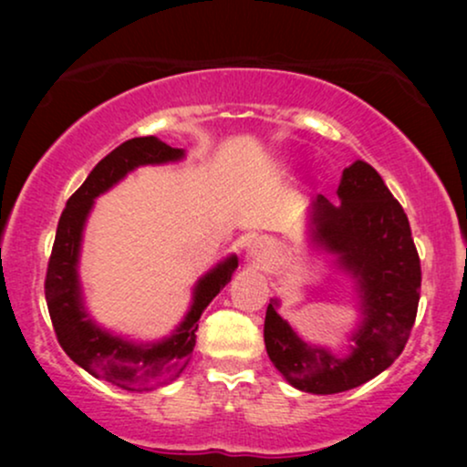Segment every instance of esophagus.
<instances>
[{
    "label": "esophagus",
    "mask_w": 467,
    "mask_h": 467,
    "mask_svg": "<svg viewBox=\"0 0 467 467\" xmlns=\"http://www.w3.org/2000/svg\"><path fill=\"white\" fill-rule=\"evenodd\" d=\"M248 259H251L254 265H265L267 261L272 259L270 240H265V238L253 240L251 246H248Z\"/></svg>",
    "instance_id": "esophagus-1"
}]
</instances>
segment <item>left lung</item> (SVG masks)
Instances as JSON below:
<instances>
[{"instance_id":"left-lung-1","label":"left lung","mask_w":467,"mask_h":467,"mask_svg":"<svg viewBox=\"0 0 467 467\" xmlns=\"http://www.w3.org/2000/svg\"><path fill=\"white\" fill-rule=\"evenodd\" d=\"M337 197L340 203L315 197L310 240L355 278L361 321L350 336V353L337 357L302 340L278 315V299L267 306L264 325L267 357L278 372L299 391L317 395L348 391L385 372L410 337L420 297L410 223L379 171L366 161L348 165Z\"/></svg>"}]
</instances>
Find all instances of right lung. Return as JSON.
<instances>
[{"label": "right lung", "mask_w": 467, "mask_h": 467, "mask_svg": "<svg viewBox=\"0 0 467 467\" xmlns=\"http://www.w3.org/2000/svg\"><path fill=\"white\" fill-rule=\"evenodd\" d=\"M182 157V149H171L155 136L133 138L117 146L110 155L95 165L82 187L67 200L59 225H57L53 253L48 259L44 293H47L48 315L61 348L66 350L69 359L78 363L95 379H104L127 391H149V389L168 385L182 372L193 355L197 321L206 306L232 280V274L238 267V257L232 254L223 259L206 276L197 280L193 302L174 334L159 342L136 344L101 329L87 315L78 280L82 229H85L95 197L112 189L130 171L140 165L181 161Z\"/></svg>", "instance_id": "1"}]
</instances>
